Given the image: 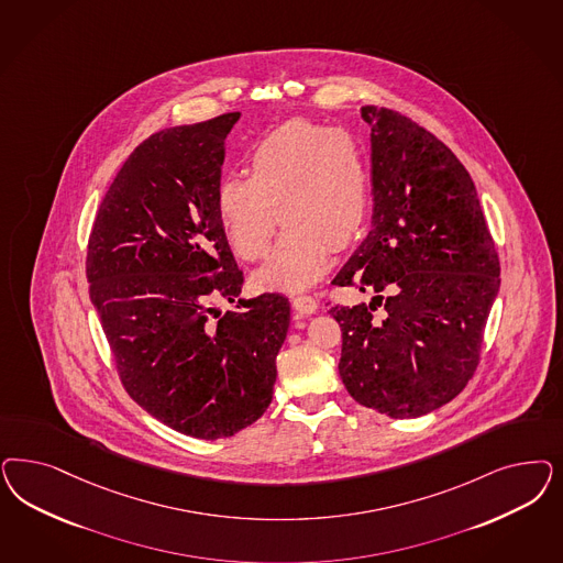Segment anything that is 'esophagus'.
<instances>
[{
  "mask_svg": "<svg viewBox=\"0 0 563 563\" xmlns=\"http://www.w3.org/2000/svg\"><path fill=\"white\" fill-rule=\"evenodd\" d=\"M291 307L294 310L298 312V314H312L314 310H317V300L312 298V296H307V294H300V296H294L291 298Z\"/></svg>",
  "mask_w": 563,
  "mask_h": 563,
  "instance_id": "1",
  "label": "esophagus"
}]
</instances>
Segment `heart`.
<instances>
[{"instance_id": "heart-1", "label": "heart", "mask_w": 563, "mask_h": 563, "mask_svg": "<svg viewBox=\"0 0 563 563\" xmlns=\"http://www.w3.org/2000/svg\"><path fill=\"white\" fill-rule=\"evenodd\" d=\"M218 211L230 246L244 261L267 253L282 218L286 228L254 279L267 290H305L327 272L331 246L344 249L363 230V145L342 128L291 120L253 146L249 176L219 180Z\"/></svg>"}]
</instances>
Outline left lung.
Listing matches in <instances>:
<instances>
[{
    "instance_id": "8db88e82",
    "label": "left lung",
    "mask_w": 563,
    "mask_h": 563,
    "mask_svg": "<svg viewBox=\"0 0 563 563\" xmlns=\"http://www.w3.org/2000/svg\"><path fill=\"white\" fill-rule=\"evenodd\" d=\"M361 113L371 126L373 230L331 284L377 296L329 310L342 327L340 377L366 408L417 418L471 382L499 291V256L454 153L394 109Z\"/></svg>"
}]
</instances>
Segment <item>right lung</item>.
<instances>
[{"mask_svg":"<svg viewBox=\"0 0 563 563\" xmlns=\"http://www.w3.org/2000/svg\"><path fill=\"white\" fill-rule=\"evenodd\" d=\"M238 118L165 128L136 146L87 251L89 296L128 396L197 439L236 435L263 417L290 327L286 296L238 298L244 275L218 211Z\"/></svg>","mask_w":563,"mask_h":563,"instance_id":"right-lung-1","label":"right lung"}]
</instances>
